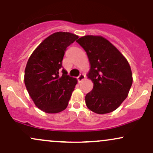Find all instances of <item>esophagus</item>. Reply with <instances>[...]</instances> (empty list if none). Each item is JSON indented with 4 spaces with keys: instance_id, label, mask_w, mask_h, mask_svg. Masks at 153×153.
<instances>
[{
    "instance_id": "34e87169",
    "label": "esophagus",
    "mask_w": 153,
    "mask_h": 153,
    "mask_svg": "<svg viewBox=\"0 0 153 153\" xmlns=\"http://www.w3.org/2000/svg\"><path fill=\"white\" fill-rule=\"evenodd\" d=\"M85 79V76L83 74H80V75L78 77V80L79 82H82V80H84Z\"/></svg>"
}]
</instances>
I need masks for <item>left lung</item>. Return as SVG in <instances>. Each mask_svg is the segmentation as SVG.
<instances>
[{
  "label": "left lung",
  "instance_id": "obj_1",
  "mask_svg": "<svg viewBox=\"0 0 153 153\" xmlns=\"http://www.w3.org/2000/svg\"><path fill=\"white\" fill-rule=\"evenodd\" d=\"M77 43L85 50L91 69L87 76L93 90L85 100L88 109L97 114L116 110L128 97L132 73L127 59L109 40L100 36H85Z\"/></svg>",
  "mask_w": 153,
  "mask_h": 153
}]
</instances>
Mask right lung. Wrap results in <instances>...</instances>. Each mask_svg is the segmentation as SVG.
<instances>
[{"label":"right lung","instance_id":"obj_1","mask_svg":"<svg viewBox=\"0 0 153 153\" xmlns=\"http://www.w3.org/2000/svg\"><path fill=\"white\" fill-rule=\"evenodd\" d=\"M78 36L68 32L54 33L35 49L27 60L24 82L36 107L47 113L67 108L78 80L62 68L68 46Z\"/></svg>","mask_w":153,"mask_h":153}]
</instances>
